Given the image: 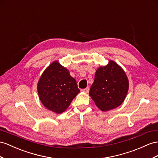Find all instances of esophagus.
<instances>
[{"instance_id":"1","label":"esophagus","mask_w":158,"mask_h":158,"mask_svg":"<svg viewBox=\"0 0 158 158\" xmlns=\"http://www.w3.org/2000/svg\"><path fill=\"white\" fill-rule=\"evenodd\" d=\"M89 87H86L85 89H82V91H83L85 93H87H87L89 92Z\"/></svg>"}]
</instances>
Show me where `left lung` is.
<instances>
[{"mask_svg":"<svg viewBox=\"0 0 158 158\" xmlns=\"http://www.w3.org/2000/svg\"><path fill=\"white\" fill-rule=\"evenodd\" d=\"M129 89L124 71L113 60L96 71L89 95L101 110L106 111L119 106L123 102Z\"/></svg>","mask_w":158,"mask_h":158,"instance_id":"left-lung-1","label":"left lung"}]
</instances>
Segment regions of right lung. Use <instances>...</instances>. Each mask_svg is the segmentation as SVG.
<instances>
[{
	"label": "right lung",
	"instance_id": "right-lung-1",
	"mask_svg": "<svg viewBox=\"0 0 158 158\" xmlns=\"http://www.w3.org/2000/svg\"><path fill=\"white\" fill-rule=\"evenodd\" d=\"M37 90L43 106L56 114L65 111L80 91L69 71L57 61L51 63L43 72Z\"/></svg>",
	"mask_w": 158,
	"mask_h": 158
}]
</instances>
